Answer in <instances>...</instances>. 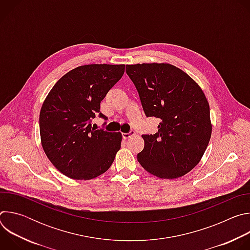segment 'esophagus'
<instances>
[{"instance_id":"1","label":"esophagus","mask_w":250,"mask_h":250,"mask_svg":"<svg viewBox=\"0 0 250 250\" xmlns=\"http://www.w3.org/2000/svg\"><path fill=\"white\" fill-rule=\"evenodd\" d=\"M122 134H123V138H124V139H127V138H129V137L133 136V135L135 134V132H134V130H130V131H129V132H127V133L123 132Z\"/></svg>"}]
</instances>
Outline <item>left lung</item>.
I'll use <instances>...</instances> for the list:
<instances>
[{
  "label": "left lung",
  "mask_w": 250,
  "mask_h": 250,
  "mask_svg": "<svg viewBox=\"0 0 250 250\" xmlns=\"http://www.w3.org/2000/svg\"><path fill=\"white\" fill-rule=\"evenodd\" d=\"M146 117L160 119L158 132L144 134L137 154L150 174L175 179L190 172L204 155L211 135L209 105L200 86L168 63L126 65Z\"/></svg>",
  "instance_id": "obj_1"
}]
</instances>
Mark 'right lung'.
Returning a JSON list of instances; mask_svg holds the SVG:
<instances>
[{
	"label": "right lung",
	"instance_id": "1",
	"mask_svg": "<svg viewBox=\"0 0 250 250\" xmlns=\"http://www.w3.org/2000/svg\"><path fill=\"white\" fill-rule=\"evenodd\" d=\"M125 64H89L62 76L45 98L40 114L42 148L65 176L90 180L104 173L121 148L122 133L96 129L100 104L123 77Z\"/></svg>",
	"mask_w": 250,
	"mask_h": 250
}]
</instances>
